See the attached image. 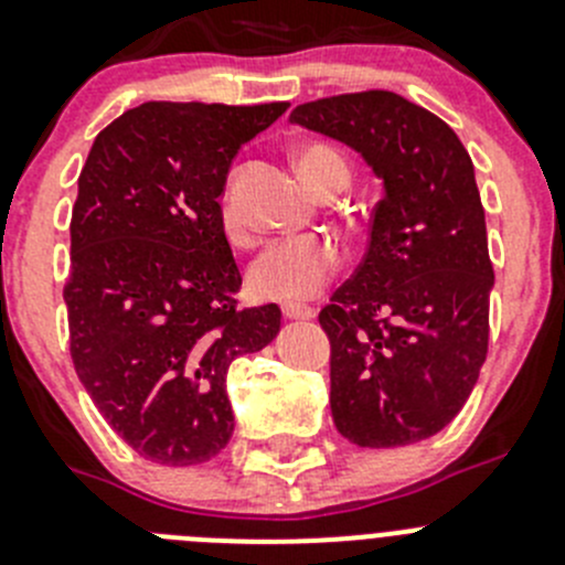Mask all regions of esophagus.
<instances>
[{"label":"esophagus","mask_w":565,"mask_h":565,"mask_svg":"<svg viewBox=\"0 0 565 565\" xmlns=\"http://www.w3.org/2000/svg\"><path fill=\"white\" fill-rule=\"evenodd\" d=\"M282 317L286 319H313L317 310L308 308V305H282Z\"/></svg>","instance_id":"obj_1"}]
</instances>
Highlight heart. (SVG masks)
<instances>
[{"instance_id":"heart-1","label":"heart","mask_w":565,"mask_h":565,"mask_svg":"<svg viewBox=\"0 0 565 565\" xmlns=\"http://www.w3.org/2000/svg\"><path fill=\"white\" fill-rule=\"evenodd\" d=\"M297 168L302 179L317 193H328L335 184L350 181V168L335 148L322 142H308L297 151ZM221 215L230 235H237L235 206L232 193L221 195ZM341 266V248L330 237L297 235L286 241H274L252 260L246 274L248 291L257 299H277V302H305L317 297Z\"/></svg>"}]
</instances>
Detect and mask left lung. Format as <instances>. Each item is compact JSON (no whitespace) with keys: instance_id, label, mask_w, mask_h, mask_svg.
Segmentation results:
<instances>
[{"instance_id":"left-lung-1","label":"left lung","mask_w":565,"mask_h":565,"mask_svg":"<svg viewBox=\"0 0 565 565\" xmlns=\"http://www.w3.org/2000/svg\"><path fill=\"white\" fill-rule=\"evenodd\" d=\"M291 122L384 181L364 260L319 313L335 428L361 448L434 437L488 355L493 263L473 162L448 122L395 92L302 103Z\"/></svg>"}]
</instances>
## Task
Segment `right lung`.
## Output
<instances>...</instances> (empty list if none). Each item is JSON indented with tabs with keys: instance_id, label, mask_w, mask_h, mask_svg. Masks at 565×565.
<instances>
[{
	"instance_id": "obj_1",
	"label": "right lung",
	"mask_w": 565,
	"mask_h": 565,
	"mask_svg": "<svg viewBox=\"0 0 565 565\" xmlns=\"http://www.w3.org/2000/svg\"><path fill=\"white\" fill-rule=\"evenodd\" d=\"M288 103H142L103 128L77 179L70 353L83 390L139 457L201 465L235 431L226 372L279 333L237 308L221 215L232 159Z\"/></svg>"
}]
</instances>
